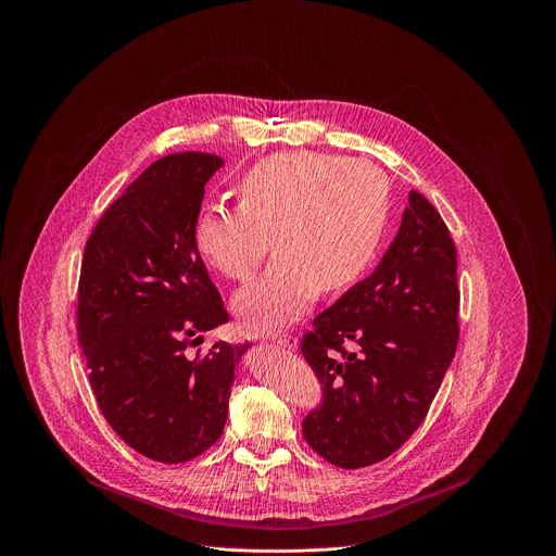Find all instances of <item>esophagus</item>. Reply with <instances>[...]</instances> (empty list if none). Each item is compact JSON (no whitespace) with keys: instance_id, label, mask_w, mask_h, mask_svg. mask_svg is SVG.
<instances>
[{"instance_id":"obj_1","label":"esophagus","mask_w":556,"mask_h":556,"mask_svg":"<svg viewBox=\"0 0 556 556\" xmlns=\"http://www.w3.org/2000/svg\"><path fill=\"white\" fill-rule=\"evenodd\" d=\"M270 343H275L277 348H283V350H294L296 348V341L292 339V337H288V334H279V337H273V341Z\"/></svg>"}]
</instances>
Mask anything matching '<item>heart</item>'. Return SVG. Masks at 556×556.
Here are the masks:
<instances>
[{
  "mask_svg": "<svg viewBox=\"0 0 556 556\" xmlns=\"http://www.w3.org/2000/svg\"><path fill=\"white\" fill-rule=\"evenodd\" d=\"M237 193L240 206L200 211L193 244L213 270L249 281L270 237L275 260L232 299L255 330L294 321L316 292L350 288L374 262L389 215V182L378 167L321 153L264 157Z\"/></svg>",
  "mask_w": 556,
  "mask_h": 556,
  "instance_id": "b5f03b06",
  "label": "heart"
}]
</instances>
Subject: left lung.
<instances>
[{
  "mask_svg": "<svg viewBox=\"0 0 556 556\" xmlns=\"http://www.w3.org/2000/svg\"><path fill=\"white\" fill-rule=\"evenodd\" d=\"M457 253L418 191L369 277L312 321L301 352L324 384L305 442L341 468L399 451L422 425L457 348Z\"/></svg>",
  "mask_w": 556,
  "mask_h": 556,
  "instance_id": "1",
  "label": "left lung"
}]
</instances>
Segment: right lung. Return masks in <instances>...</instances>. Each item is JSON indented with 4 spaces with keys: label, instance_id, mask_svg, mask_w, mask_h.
Wrapping results in <instances>:
<instances>
[{
    "label": "right lung",
    "instance_id": "obj_1",
    "mask_svg": "<svg viewBox=\"0 0 556 556\" xmlns=\"http://www.w3.org/2000/svg\"><path fill=\"white\" fill-rule=\"evenodd\" d=\"M215 153H169L103 213L78 279V343L110 427L140 455L180 464L213 446L226 425L235 367L251 345L189 348L228 321L193 244Z\"/></svg>",
    "mask_w": 556,
    "mask_h": 556
}]
</instances>
